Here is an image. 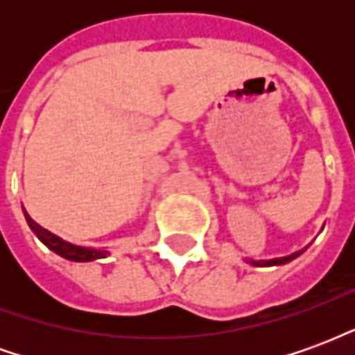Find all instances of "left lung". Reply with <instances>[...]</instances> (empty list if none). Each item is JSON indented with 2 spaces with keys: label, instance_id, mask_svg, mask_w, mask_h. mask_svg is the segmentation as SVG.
<instances>
[{
  "label": "left lung",
  "instance_id": "1",
  "mask_svg": "<svg viewBox=\"0 0 355 355\" xmlns=\"http://www.w3.org/2000/svg\"><path fill=\"white\" fill-rule=\"evenodd\" d=\"M300 253H293L289 257H282V259H272V261H249L254 266H275V264H285V262L293 261V259H297Z\"/></svg>",
  "mask_w": 355,
  "mask_h": 355
}]
</instances>
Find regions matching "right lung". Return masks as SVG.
<instances>
[{"mask_svg": "<svg viewBox=\"0 0 355 355\" xmlns=\"http://www.w3.org/2000/svg\"><path fill=\"white\" fill-rule=\"evenodd\" d=\"M26 216V223L28 226L34 230V234L37 238L42 239L45 245L49 247L53 253L60 254L62 259H68V261L73 262H89V261H96V259H104V257H108V251H104V249H89V247H80V245H72V243H68L64 239H60L55 234H51L49 230H45L43 226L32 220L28 213H24Z\"/></svg>", "mask_w": 355, "mask_h": 355, "instance_id": "obj_1", "label": "right lung"}]
</instances>
